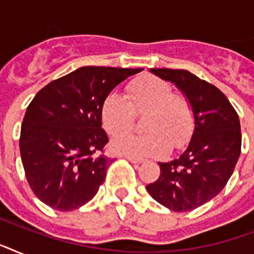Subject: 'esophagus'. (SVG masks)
Segmentation results:
<instances>
[{"mask_svg":"<svg viewBox=\"0 0 254 254\" xmlns=\"http://www.w3.org/2000/svg\"><path fill=\"white\" fill-rule=\"evenodd\" d=\"M125 158L127 161H130L131 163H142L143 159L142 158H137V157H131V155H125Z\"/></svg>","mask_w":254,"mask_h":254,"instance_id":"esophagus-1","label":"esophagus"}]
</instances>
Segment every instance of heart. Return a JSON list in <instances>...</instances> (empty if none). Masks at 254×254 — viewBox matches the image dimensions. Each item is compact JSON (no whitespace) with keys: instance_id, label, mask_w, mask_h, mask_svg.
<instances>
[{"instance_id":"obj_1","label":"heart","mask_w":254,"mask_h":254,"mask_svg":"<svg viewBox=\"0 0 254 254\" xmlns=\"http://www.w3.org/2000/svg\"><path fill=\"white\" fill-rule=\"evenodd\" d=\"M138 134H127L112 142V150L131 157L163 155L170 146H185L192 133V105L186 96L174 93L171 85L153 75H143L127 87V99L111 93L101 104V123L112 137L125 134L134 124L135 115H143Z\"/></svg>"}]
</instances>
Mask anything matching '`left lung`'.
Masks as SVG:
<instances>
[{
	"label": "left lung",
	"mask_w": 254,
	"mask_h": 254,
	"mask_svg": "<svg viewBox=\"0 0 254 254\" xmlns=\"http://www.w3.org/2000/svg\"><path fill=\"white\" fill-rule=\"evenodd\" d=\"M189 99L193 127L189 146L178 158L159 162L161 175L146 186L159 204L175 212L200 207L224 189L241 153L240 120L223 92L186 69L151 68Z\"/></svg>",
	"instance_id": "1"
}]
</instances>
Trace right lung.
<instances>
[{
	"label": "right lung",
	"instance_id": "1",
	"mask_svg": "<svg viewBox=\"0 0 254 254\" xmlns=\"http://www.w3.org/2000/svg\"><path fill=\"white\" fill-rule=\"evenodd\" d=\"M142 68L81 67L51 81L27 107L19 150L35 196L58 211H73L95 196L111 158L101 104L113 88Z\"/></svg>",
	"mask_w": 254,
	"mask_h": 254
}]
</instances>
